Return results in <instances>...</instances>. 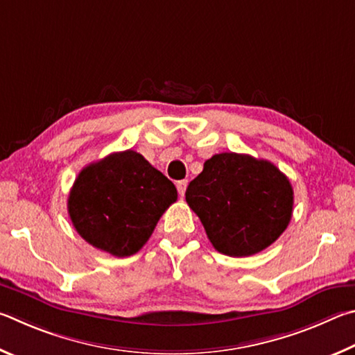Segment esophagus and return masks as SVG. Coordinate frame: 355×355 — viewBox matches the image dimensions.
Wrapping results in <instances>:
<instances>
[{
	"label": "esophagus",
	"mask_w": 355,
	"mask_h": 355,
	"mask_svg": "<svg viewBox=\"0 0 355 355\" xmlns=\"http://www.w3.org/2000/svg\"><path fill=\"white\" fill-rule=\"evenodd\" d=\"M187 181H185V179H184V181H178L176 182V187H178V191H179V195H181V196H184L185 195V190H187Z\"/></svg>",
	"instance_id": "esophagus-1"
}]
</instances>
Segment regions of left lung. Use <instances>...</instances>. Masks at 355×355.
<instances>
[{
	"label": "left lung",
	"instance_id": "8db88e82",
	"mask_svg": "<svg viewBox=\"0 0 355 355\" xmlns=\"http://www.w3.org/2000/svg\"><path fill=\"white\" fill-rule=\"evenodd\" d=\"M185 201L221 254L248 257L275 243L293 214L288 178L268 160L221 153L204 162Z\"/></svg>",
	"mask_w": 355,
	"mask_h": 355
}]
</instances>
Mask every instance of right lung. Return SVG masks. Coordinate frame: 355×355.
<instances>
[{
	"mask_svg": "<svg viewBox=\"0 0 355 355\" xmlns=\"http://www.w3.org/2000/svg\"><path fill=\"white\" fill-rule=\"evenodd\" d=\"M176 200L170 179L128 149L83 168L68 195V215L87 243L129 257L141 250Z\"/></svg>",
	"mask_w": 355,
	"mask_h": 355,
	"instance_id": "add662e5",
	"label": "right lung"
}]
</instances>
